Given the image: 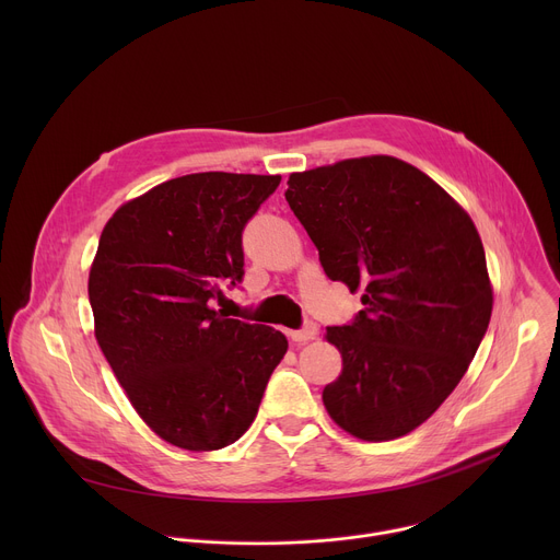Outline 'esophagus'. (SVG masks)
Wrapping results in <instances>:
<instances>
[{
    "mask_svg": "<svg viewBox=\"0 0 560 560\" xmlns=\"http://www.w3.org/2000/svg\"><path fill=\"white\" fill-rule=\"evenodd\" d=\"M316 324L314 322H307L301 330H292L290 332V337H292V341H296V343H305V341H310V339H314L316 337Z\"/></svg>",
    "mask_w": 560,
    "mask_h": 560,
    "instance_id": "esophagus-1",
    "label": "esophagus"
}]
</instances>
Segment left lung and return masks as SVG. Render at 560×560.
<instances>
[{
	"label": "left lung",
	"mask_w": 560,
	"mask_h": 560,
	"mask_svg": "<svg viewBox=\"0 0 560 560\" xmlns=\"http://www.w3.org/2000/svg\"><path fill=\"white\" fill-rule=\"evenodd\" d=\"M285 199L332 281L363 310L326 328L343 357L328 415L357 439L392 441L428 421L481 346L492 288L467 212L425 173L376 154L294 173Z\"/></svg>",
	"instance_id": "1"
}]
</instances>
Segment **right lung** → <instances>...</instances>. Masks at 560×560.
I'll list each match as a JSON object with an SVG mask.
<instances>
[{"label":"right lung","mask_w":560,"mask_h":560,"mask_svg":"<svg viewBox=\"0 0 560 560\" xmlns=\"http://www.w3.org/2000/svg\"><path fill=\"white\" fill-rule=\"evenodd\" d=\"M279 175L197 173L121 206L89 277L95 337L137 415L164 441L208 452L257 417L288 339L214 310L244 279L242 234Z\"/></svg>","instance_id":"obj_1"}]
</instances>
